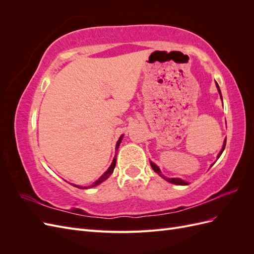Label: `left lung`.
I'll return each instance as SVG.
<instances>
[{"label":"left lung","instance_id":"1","mask_svg":"<svg viewBox=\"0 0 254 254\" xmlns=\"http://www.w3.org/2000/svg\"><path fill=\"white\" fill-rule=\"evenodd\" d=\"M216 87H217V90H218V92H219V94H220V97H221V92H220V89H219V86H218V83L216 82ZM221 99H222V97H221ZM226 141L227 140H225V142H224V145H222V148H221V150H220V152L218 153V156H217V158H219L220 156H221V153H222V151H224V149H225V147H226ZM150 165H151V167H152V170L155 171L158 175H160L161 177H162V178H164L166 181H168V182H171V183H173V184H177V186H188V182H186V181H183V180H181L180 178H166L165 176H163L162 175V173H161V171H160V168L155 164V163H152V162H150ZM213 165V164H212Z\"/></svg>","mask_w":254,"mask_h":254}]
</instances>
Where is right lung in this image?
I'll return each instance as SVG.
<instances>
[{
	"label": "right lung",
	"mask_w": 254,
	"mask_h": 254,
	"mask_svg": "<svg viewBox=\"0 0 254 254\" xmlns=\"http://www.w3.org/2000/svg\"><path fill=\"white\" fill-rule=\"evenodd\" d=\"M122 139H123V135H121V137H120L118 143H117V147H115L117 149H119V146H120V144H121ZM115 163H117V156L114 157V159H113V161H112V163H111L110 167L108 168V171H107L104 175H102L101 177H99L98 180H96V181H95L93 184H92V186H90V187H80V186H76V184H73V183H71V184H72V186H74L75 188H78V189H90V188H94V187L98 186V184H101L102 182H104L106 179L109 178V177L111 176V174L113 173V170H114V167H115Z\"/></svg>",
	"instance_id": "right-lung-1"
}]
</instances>
